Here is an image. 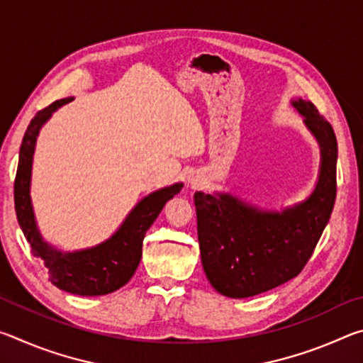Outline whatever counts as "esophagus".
I'll return each instance as SVG.
<instances>
[{"instance_id":"obj_1","label":"esophagus","mask_w":363,"mask_h":363,"mask_svg":"<svg viewBox=\"0 0 363 363\" xmlns=\"http://www.w3.org/2000/svg\"><path fill=\"white\" fill-rule=\"evenodd\" d=\"M201 184H203V179H201V176L199 173L189 176V186L192 189H199Z\"/></svg>"}]
</instances>
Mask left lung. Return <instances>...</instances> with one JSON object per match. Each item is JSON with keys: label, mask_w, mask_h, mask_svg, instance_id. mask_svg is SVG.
I'll return each mask as SVG.
<instances>
[{"label": "left lung", "mask_w": 363, "mask_h": 363, "mask_svg": "<svg viewBox=\"0 0 363 363\" xmlns=\"http://www.w3.org/2000/svg\"><path fill=\"white\" fill-rule=\"evenodd\" d=\"M320 147L317 184L306 200L264 210L229 192H195L201 264L214 290L250 298L303 270L327 227L336 199L337 144L333 128L309 101L291 99Z\"/></svg>", "instance_id": "1"}]
</instances>
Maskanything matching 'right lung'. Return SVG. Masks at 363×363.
Instances as JSON below:
<instances>
[{"label": "right lung", "mask_w": 363, "mask_h": 363, "mask_svg": "<svg viewBox=\"0 0 363 363\" xmlns=\"http://www.w3.org/2000/svg\"><path fill=\"white\" fill-rule=\"evenodd\" d=\"M72 101L73 97H67L40 110L23 134L14 182L16 214L23 235L32 247V253L45 262L51 284L79 296H102L116 291L131 280L143 256L145 232L150 229L164 203L181 192L184 184L176 182L173 186L158 189L144 196L128 213L113 235L94 247L62 251L48 243L36 224L32 196H30L33 153L43 125L57 108Z\"/></svg>", "instance_id": "right-lung-1"}]
</instances>
